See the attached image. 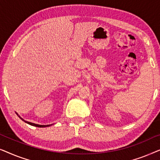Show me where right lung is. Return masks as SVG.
Listing matches in <instances>:
<instances>
[{
  "label": "right lung",
  "instance_id": "1",
  "mask_svg": "<svg viewBox=\"0 0 160 160\" xmlns=\"http://www.w3.org/2000/svg\"><path fill=\"white\" fill-rule=\"evenodd\" d=\"M17 114L18 115V113H17ZM18 117L20 118V119L22 120V121H24L25 122V123H27V124H30V125H32V126H35V127H38V128H47V127H49V126H51L52 124H47V125H41V124H35V123H32V122H28V121H25V120H24L22 118V117H19V116L18 115Z\"/></svg>",
  "mask_w": 160,
  "mask_h": 160
}]
</instances>
